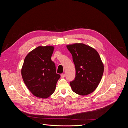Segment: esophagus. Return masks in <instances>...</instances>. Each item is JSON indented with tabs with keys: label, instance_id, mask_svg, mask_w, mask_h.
<instances>
[{
	"label": "esophagus",
	"instance_id": "esophagus-1",
	"mask_svg": "<svg viewBox=\"0 0 128 128\" xmlns=\"http://www.w3.org/2000/svg\"><path fill=\"white\" fill-rule=\"evenodd\" d=\"M64 74H62L61 75V77H62V78H64Z\"/></svg>",
	"mask_w": 128,
	"mask_h": 128
}]
</instances>
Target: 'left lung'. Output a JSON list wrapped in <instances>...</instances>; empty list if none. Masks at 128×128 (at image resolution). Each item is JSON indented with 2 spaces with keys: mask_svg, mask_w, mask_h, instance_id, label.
<instances>
[{
  "mask_svg": "<svg viewBox=\"0 0 128 128\" xmlns=\"http://www.w3.org/2000/svg\"><path fill=\"white\" fill-rule=\"evenodd\" d=\"M67 48L72 56L76 75L70 82L72 90L85 96L94 92L102 80L104 64L95 49L82 43L68 45Z\"/></svg>",
  "mask_w": 128,
  "mask_h": 128,
  "instance_id": "8db88e82",
  "label": "left lung"
}]
</instances>
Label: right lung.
I'll return each mask as SVG.
<instances>
[{"mask_svg": "<svg viewBox=\"0 0 128 128\" xmlns=\"http://www.w3.org/2000/svg\"><path fill=\"white\" fill-rule=\"evenodd\" d=\"M54 47L38 46L25 58L21 75L29 91L38 98H46L54 92L60 75L51 60Z\"/></svg>", "mask_w": 128, "mask_h": 128, "instance_id": "obj_1", "label": "right lung"}]
</instances>
